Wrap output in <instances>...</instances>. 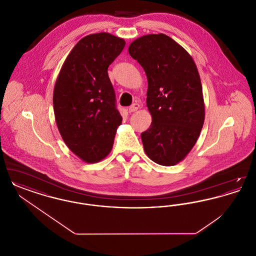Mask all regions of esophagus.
<instances>
[{
    "label": "esophagus",
    "mask_w": 256,
    "mask_h": 256,
    "mask_svg": "<svg viewBox=\"0 0 256 256\" xmlns=\"http://www.w3.org/2000/svg\"><path fill=\"white\" fill-rule=\"evenodd\" d=\"M139 108H140V106H139L138 104H134L132 106H130L128 108V112H130V113L135 112L136 110H138Z\"/></svg>",
    "instance_id": "34e87169"
}]
</instances>
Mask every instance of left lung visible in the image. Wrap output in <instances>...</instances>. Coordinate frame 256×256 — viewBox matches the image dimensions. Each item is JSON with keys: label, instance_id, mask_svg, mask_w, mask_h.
Masks as SVG:
<instances>
[{"label": "left lung", "instance_id": "1", "mask_svg": "<svg viewBox=\"0 0 256 256\" xmlns=\"http://www.w3.org/2000/svg\"><path fill=\"white\" fill-rule=\"evenodd\" d=\"M148 78L146 106L152 122L141 134L148 158L174 166L187 156L202 132L206 110L195 61L164 34H146L128 47Z\"/></svg>", "mask_w": 256, "mask_h": 256}]
</instances>
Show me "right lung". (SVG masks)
Returning <instances> with one entry per match:
<instances>
[{"instance_id":"1","label":"right lung","mask_w":256,"mask_h":256,"mask_svg":"<svg viewBox=\"0 0 256 256\" xmlns=\"http://www.w3.org/2000/svg\"><path fill=\"white\" fill-rule=\"evenodd\" d=\"M126 41L108 32L82 38L61 67L54 89V112L61 137L78 158L96 163L111 152L122 122L108 69Z\"/></svg>"}]
</instances>
